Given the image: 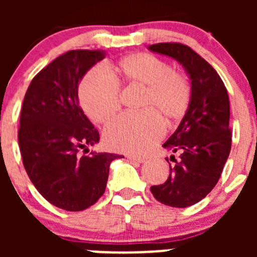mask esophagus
<instances>
[{
  "label": "esophagus",
  "instance_id": "obj_1",
  "mask_svg": "<svg viewBox=\"0 0 257 257\" xmlns=\"http://www.w3.org/2000/svg\"><path fill=\"white\" fill-rule=\"evenodd\" d=\"M126 159L132 160V162H138V163H144L145 158H141V157H136V155H126Z\"/></svg>",
  "mask_w": 257,
  "mask_h": 257
}]
</instances>
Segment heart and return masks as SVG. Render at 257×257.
Segmentation results:
<instances>
[{
    "instance_id": "b5f03b06",
    "label": "heart",
    "mask_w": 257,
    "mask_h": 257,
    "mask_svg": "<svg viewBox=\"0 0 257 257\" xmlns=\"http://www.w3.org/2000/svg\"><path fill=\"white\" fill-rule=\"evenodd\" d=\"M118 82L145 88L141 114H126L103 132L104 143L116 152L144 154L162 139L164 123L185 115L191 100V87L183 73L173 71L163 59L149 53H132L110 64ZM83 112L92 121L104 124L118 113L119 90L103 69L92 68L78 89Z\"/></svg>"
}]
</instances>
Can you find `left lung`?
I'll use <instances>...</instances> for the list:
<instances>
[{
  "label": "left lung",
  "mask_w": 257,
  "mask_h": 257,
  "mask_svg": "<svg viewBox=\"0 0 257 257\" xmlns=\"http://www.w3.org/2000/svg\"><path fill=\"white\" fill-rule=\"evenodd\" d=\"M148 49L168 56L185 69L191 100L185 115L163 147L180 153L164 184L150 188L154 198L173 208H188L212 190L231 149L230 102L219 74L196 52L181 43H158ZM168 160V159H167Z\"/></svg>",
  "instance_id": "8db88e82"
}]
</instances>
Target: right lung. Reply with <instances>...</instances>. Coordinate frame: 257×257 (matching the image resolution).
<instances>
[{
  "label": "right lung",
  "instance_id": "1",
  "mask_svg": "<svg viewBox=\"0 0 257 257\" xmlns=\"http://www.w3.org/2000/svg\"><path fill=\"white\" fill-rule=\"evenodd\" d=\"M105 51L78 49L57 57L31 82L20 118L23 165L41 195L59 209L80 211L104 194L119 155L89 152L99 134L79 107L78 85Z\"/></svg>",
  "mask_w": 257,
  "mask_h": 257
}]
</instances>
